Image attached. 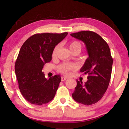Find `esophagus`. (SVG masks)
<instances>
[{"label":"esophagus","mask_w":129,"mask_h":129,"mask_svg":"<svg viewBox=\"0 0 129 129\" xmlns=\"http://www.w3.org/2000/svg\"><path fill=\"white\" fill-rule=\"evenodd\" d=\"M67 78H68L66 77H61V81H64L67 80Z\"/></svg>","instance_id":"1"}]
</instances>
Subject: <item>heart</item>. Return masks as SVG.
Returning <instances> with one entry per match:
<instances>
[{
	"label": "heart",
	"mask_w": 129,
	"mask_h": 129,
	"mask_svg": "<svg viewBox=\"0 0 129 129\" xmlns=\"http://www.w3.org/2000/svg\"><path fill=\"white\" fill-rule=\"evenodd\" d=\"M60 46L61 45L60 44H58L54 47L52 53V56L53 57H56L57 56V54L60 48ZM69 47L72 52L75 51H78L80 52L82 49V45L79 41H73L69 43ZM76 69H77L76 65L75 64H72V63H62L58 67V71L63 74H65V75H68L71 71H73V70Z\"/></svg>",
	"instance_id": "obj_1"
}]
</instances>
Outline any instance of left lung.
<instances>
[{"instance_id": "8db88e82", "label": "left lung", "mask_w": 129, "mask_h": 129, "mask_svg": "<svg viewBox=\"0 0 129 129\" xmlns=\"http://www.w3.org/2000/svg\"><path fill=\"white\" fill-rule=\"evenodd\" d=\"M71 35L81 40L85 45L89 57L80 69L88 74L84 84L77 80V86L72 94L78 103L91 105L99 101L108 88L112 75L113 58L108 44L99 35L84 30Z\"/></svg>"}]
</instances>
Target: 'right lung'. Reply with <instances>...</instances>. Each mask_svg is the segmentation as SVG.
<instances>
[{
	"instance_id": "right-lung-1",
	"label": "right lung",
	"mask_w": 129,
	"mask_h": 129,
	"mask_svg": "<svg viewBox=\"0 0 129 129\" xmlns=\"http://www.w3.org/2000/svg\"><path fill=\"white\" fill-rule=\"evenodd\" d=\"M68 34H35L21 46L15 62V71L20 92L29 103L42 105L53 99L61 77L55 75L47 79L42 69L45 63L51 61L54 47Z\"/></svg>"
}]
</instances>
